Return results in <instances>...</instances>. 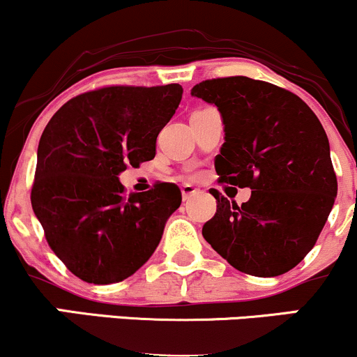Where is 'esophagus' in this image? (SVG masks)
Returning a JSON list of instances; mask_svg holds the SVG:
<instances>
[{
	"label": "esophagus",
	"instance_id": "1",
	"mask_svg": "<svg viewBox=\"0 0 357 357\" xmlns=\"http://www.w3.org/2000/svg\"><path fill=\"white\" fill-rule=\"evenodd\" d=\"M199 192V190H196L192 184H183L181 186V195H183V199L186 202V199L192 198V196H196Z\"/></svg>",
	"mask_w": 357,
	"mask_h": 357
}]
</instances>
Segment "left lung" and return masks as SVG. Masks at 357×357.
<instances>
[{
    "label": "left lung",
    "instance_id": "1",
    "mask_svg": "<svg viewBox=\"0 0 357 357\" xmlns=\"http://www.w3.org/2000/svg\"><path fill=\"white\" fill-rule=\"evenodd\" d=\"M191 96L216 105L225 142L215 159L220 183L250 188L238 206L218 191L203 236L231 267L277 277L304 260L337 196L329 139L296 93L248 77L204 80Z\"/></svg>",
    "mask_w": 357,
    "mask_h": 357
}]
</instances>
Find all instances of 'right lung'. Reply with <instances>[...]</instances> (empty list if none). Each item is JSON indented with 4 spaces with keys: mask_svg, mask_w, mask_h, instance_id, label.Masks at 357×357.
<instances>
[{
    "mask_svg": "<svg viewBox=\"0 0 357 357\" xmlns=\"http://www.w3.org/2000/svg\"><path fill=\"white\" fill-rule=\"evenodd\" d=\"M181 97L179 84L105 87L68 100L45 127L31 206L50 248L82 280H124L158 248L181 191L159 183L126 196L119 174L154 158Z\"/></svg>",
    "mask_w": 357,
    "mask_h": 357,
    "instance_id": "obj_1",
    "label": "right lung"
}]
</instances>
